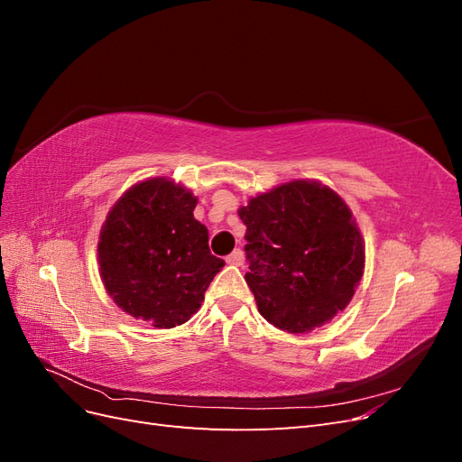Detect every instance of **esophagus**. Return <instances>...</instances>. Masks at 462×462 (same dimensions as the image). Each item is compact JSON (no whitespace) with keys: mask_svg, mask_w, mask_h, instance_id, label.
Listing matches in <instances>:
<instances>
[{"mask_svg":"<svg viewBox=\"0 0 462 462\" xmlns=\"http://www.w3.org/2000/svg\"><path fill=\"white\" fill-rule=\"evenodd\" d=\"M226 262L231 263V265H243L245 263V253H243L241 248H236L226 258Z\"/></svg>","mask_w":462,"mask_h":462,"instance_id":"1","label":"esophagus"}]
</instances>
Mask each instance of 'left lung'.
I'll return each instance as SVG.
<instances>
[{
	"label": "left lung",
	"mask_w": 462,
	"mask_h": 462,
	"mask_svg": "<svg viewBox=\"0 0 462 462\" xmlns=\"http://www.w3.org/2000/svg\"><path fill=\"white\" fill-rule=\"evenodd\" d=\"M245 275L258 312L277 329L309 333L343 312L365 273V239L331 187L295 179L239 208Z\"/></svg>",
	"instance_id": "obj_1"
}]
</instances>
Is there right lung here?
<instances>
[{"label": "right lung", "mask_w": 462, "mask_h": 462, "mask_svg": "<svg viewBox=\"0 0 462 462\" xmlns=\"http://www.w3.org/2000/svg\"><path fill=\"white\" fill-rule=\"evenodd\" d=\"M199 199L167 177L138 180L111 206L97 239L102 283L123 312L170 329L197 314L226 265L194 219Z\"/></svg>", "instance_id": "add662e5"}]
</instances>
